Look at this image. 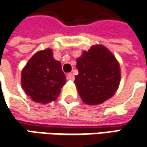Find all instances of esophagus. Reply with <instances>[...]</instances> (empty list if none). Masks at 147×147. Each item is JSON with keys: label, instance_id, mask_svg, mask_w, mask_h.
<instances>
[{"label": "esophagus", "instance_id": "1", "mask_svg": "<svg viewBox=\"0 0 147 147\" xmlns=\"http://www.w3.org/2000/svg\"><path fill=\"white\" fill-rule=\"evenodd\" d=\"M66 78H67L68 80H70V81H74V75L73 74H69Z\"/></svg>", "mask_w": 147, "mask_h": 147}]
</instances>
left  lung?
I'll list each match as a JSON object with an SVG mask.
<instances>
[{
    "label": "left lung",
    "instance_id": "8db88e82",
    "mask_svg": "<svg viewBox=\"0 0 147 147\" xmlns=\"http://www.w3.org/2000/svg\"><path fill=\"white\" fill-rule=\"evenodd\" d=\"M78 74L74 83L84 103L99 105L111 98L120 82V69L114 55L96 45L77 59Z\"/></svg>",
    "mask_w": 147,
    "mask_h": 147
}]
</instances>
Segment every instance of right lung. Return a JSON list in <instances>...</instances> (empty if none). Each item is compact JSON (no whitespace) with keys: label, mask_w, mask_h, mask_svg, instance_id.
Instances as JSON below:
<instances>
[{"label":"right lung","mask_w":147,"mask_h":147,"mask_svg":"<svg viewBox=\"0 0 147 147\" xmlns=\"http://www.w3.org/2000/svg\"><path fill=\"white\" fill-rule=\"evenodd\" d=\"M65 82L61 64L54 59L51 49L35 54L28 60L21 74L22 88L27 96L41 104L55 100Z\"/></svg>","instance_id":"add662e5"}]
</instances>
